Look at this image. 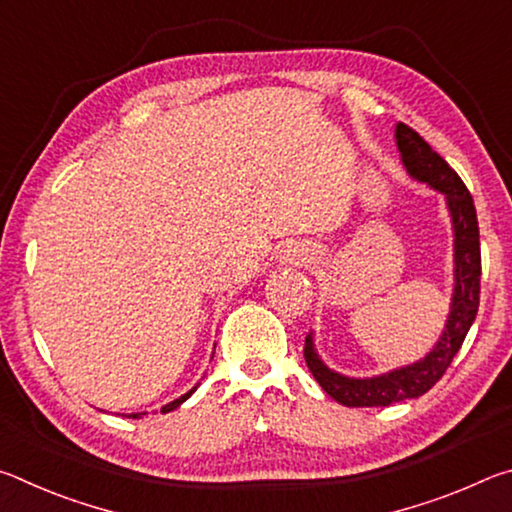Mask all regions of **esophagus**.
I'll return each mask as SVG.
<instances>
[{
    "label": "esophagus",
    "mask_w": 512,
    "mask_h": 512,
    "mask_svg": "<svg viewBox=\"0 0 512 512\" xmlns=\"http://www.w3.org/2000/svg\"><path fill=\"white\" fill-rule=\"evenodd\" d=\"M309 259H311V253H309V248L305 244H289V246H284L280 250V262L282 264L298 266V264H307Z\"/></svg>",
    "instance_id": "34e87169"
}]
</instances>
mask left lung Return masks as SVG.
Here are the masks:
<instances>
[{
	"label": "left lung",
	"instance_id": "8db88e82",
	"mask_svg": "<svg viewBox=\"0 0 512 512\" xmlns=\"http://www.w3.org/2000/svg\"><path fill=\"white\" fill-rule=\"evenodd\" d=\"M395 144L406 173L418 183L445 196L454 232V289L443 332L422 359L372 377H350L336 372L320 359L314 332L305 339V361L320 388L343 406H391L415 400L445 375L461 350L479 309L481 246L474 201L463 180L422 137L409 126H395Z\"/></svg>",
	"mask_w": 512,
	"mask_h": 512
}]
</instances>
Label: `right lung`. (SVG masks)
<instances>
[{
  "mask_svg": "<svg viewBox=\"0 0 512 512\" xmlns=\"http://www.w3.org/2000/svg\"><path fill=\"white\" fill-rule=\"evenodd\" d=\"M196 388H198V384H196V386L192 388V391H187L185 395H180V397H178V400H173V402H169V404H164V406H162V409H160V413H169V411H173V409H178V406H180V404H183L185 400H189V397H192V395H194V391H196ZM142 415H146V411H142V413H128V415L124 413V418H133V420H135V418H142Z\"/></svg>",
  "mask_w": 512,
  "mask_h": 512,
  "instance_id": "obj_1",
  "label": "right lung"
}]
</instances>
